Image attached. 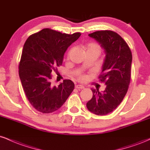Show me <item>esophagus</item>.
<instances>
[{"label": "esophagus", "mask_w": 150, "mask_h": 150, "mask_svg": "<svg viewBox=\"0 0 150 150\" xmlns=\"http://www.w3.org/2000/svg\"><path fill=\"white\" fill-rule=\"evenodd\" d=\"M75 87L78 89H82L85 88V87H84L83 85H77L76 86H75Z\"/></svg>", "instance_id": "obj_1"}]
</instances>
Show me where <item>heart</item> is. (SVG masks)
I'll use <instances>...</instances> for the list:
<instances>
[{
	"label": "heart",
	"mask_w": 150,
	"mask_h": 150,
	"mask_svg": "<svg viewBox=\"0 0 150 150\" xmlns=\"http://www.w3.org/2000/svg\"><path fill=\"white\" fill-rule=\"evenodd\" d=\"M86 50L87 51H92V50H94V51H99V52H100V48H99V46L97 45V44H94V43H89L86 46ZM79 78H80V80H85L86 78V77L85 75H78Z\"/></svg>",
	"instance_id": "heart-1"
}]
</instances>
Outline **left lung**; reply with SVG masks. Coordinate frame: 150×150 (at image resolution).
Here are the masks:
<instances>
[{
	"label": "left lung",
	"mask_w": 150,
	"mask_h": 150,
	"mask_svg": "<svg viewBox=\"0 0 150 150\" xmlns=\"http://www.w3.org/2000/svg\"><path fill=\"white\" fill-rule=\"evenodd\" d=\"M89 36L101 44L106 53L99 77L100 82L106 85V89L103 92L92 89L93 96L87 103V107L94 114L104 116L118 107L128 92L132 53L124 39L113 31H97Z\"/></svg>",
	"instance_id": "obj_1"
}]
</instances>
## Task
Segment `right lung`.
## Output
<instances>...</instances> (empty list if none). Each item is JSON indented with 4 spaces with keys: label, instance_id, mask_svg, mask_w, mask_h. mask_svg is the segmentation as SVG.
I'll return each instance as SVG.
<instances>
[{
    "label": "right lung",
    "instance_id": "add662e5",
    "mask_svg": "<svg viewBox=\"0 0 150 150\" xmlns=\"http://www.w3.org/2000/svg\"><path fill=\"white\" fill-rule=\"evenodd\" d=\"M80 35V32L62 34L46 28L26 40L19 64V76L27 99L39 112L57 111L75 88L70 80L53 86L51 74L62 65L67 49Z\"/></svg>",
    "mask_w": 150,
    "mask_h": 150
}]
</instances>
